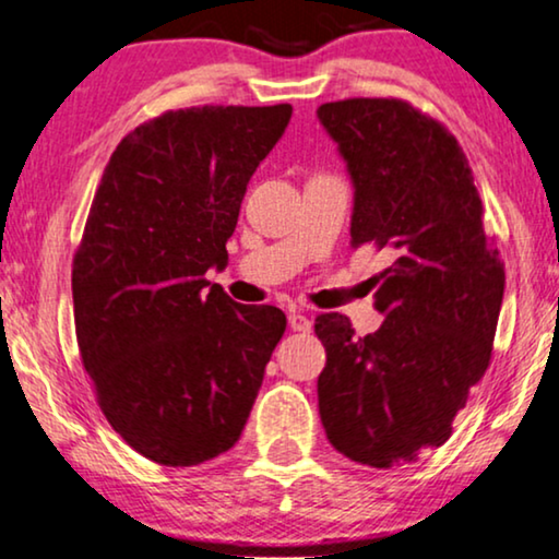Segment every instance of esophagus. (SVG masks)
<instances>
[{
	"mask_svg": "<svg viewBox=\"0 0 559 559\" xmlns=\"http://www.w3.org/2000/svg\"><path fill=\"white\" fill-rule=\"evenodd\" d=\"M288 326H292L294 332H311V319L307 314H301V311H294V314H288Z\"/></svg>",
	"mask_w": 559,
	"mask_h": 559,
	"instance_id": "esophagus-1",
	"label": "esophagus"
}]
</instances>
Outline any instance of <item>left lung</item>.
Instances as JSON below:
<instances>
[{
  "mask_svg": "<svg viewBox=\"0 0 559 559\" xmlns=\"http://www.w3.org/2000/svg\"><path fill=\"white\" fill-rule=\"evenodd\" d=\"M317 115L355 186L349 245L385 252L370 278L381 330L355 337L345 314L317 317L319 416L334 450L389 471L450 440L490 366L506 273L463 147L442 122L368 96Z\"/></svg>",
  "mask_w": 559,
  "mask_h": 559,
  "instance_id": "8db88e82",
  "label": "left lung"
}]
</instances>
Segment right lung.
Returning <instances> with one entry per match:
<instances>
[{"mask_svg": "<svg viewBox=\"0 0 559 559\" xmlns=\"http://www.w3.org/2000/svg\"><path fill=\"white\" fill-rule=\"evenodd\" d=\"M292 104L163 111L122 138L73 255L81 362L111 429L140 455L191 467L240 440L286 332L275 307L204 278Z\"/></svg>", "mask_w": 559, "mask_h": 559, "instance_id": "add662e5", "label": "right lung"}]
</instances>
